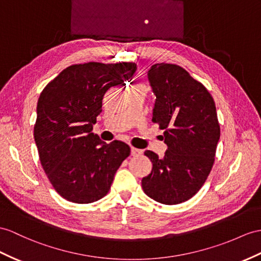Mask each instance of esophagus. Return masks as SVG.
<instances>
[{"mask_svg":"<svg viewBox=\"0 0 261 261\" xmlns=\"http://www.w3.org/2000/svg\"><path fill=\"white\" fill-rule=\"evenodd\" d=\"M142 154V150L141 149H137L135 147H130V155L132 156H138Z\"/></svg>","mask_w":261,"mask_h":261,"instance_id":"obj_1","label":"esophagus"}]
</instances>
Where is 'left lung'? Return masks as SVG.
Masks as SVG:
<instances>
[{"mask_svg": "<svg viewBox=\"0 0 261 261\" xmlns=\"http://www.w3.org/2000/svg\"><path fill=\"white\" fill-rule=\"evenodd\" d=\"M156 96L152 123L164 129L163 158L146 150L152 168L142 179L145 194L161 204L176 205L197 194L211 173L220 128L212 95L182 67L152 65L147 72Z\"/></svg>", "mask_w": 261, "mask_h": 261, "instance_id": "1", "label": "left lung"}]
</instances>
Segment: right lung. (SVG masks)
Returning <instances> with one entry per match:
<instances>
[{
	"mask_svg": "<svg viewBox=\"0 0 261 261\" xmlns=\"http://www.w3.org/2000/svg\"><path fill=\"white\" fill-rule=\"evenodd\" d=\"M135 63H86L62 71L40 95L34 139L40 161L63 198L90 204L104 197L129 146L100 141L93 125L105 93L129 80Z\"/></svg>",
	"mask_w": 261,
	"mask_h": 261,
	"instance_id": "obj_1",
	"label": "right lung"
}]
</instances>
